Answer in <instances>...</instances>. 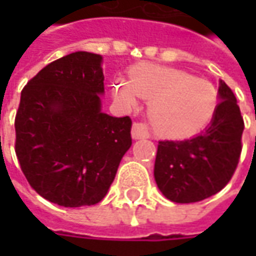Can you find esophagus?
I'll use <instances>...</instances> for the list:
<instances>
[{
    "mask_svg": "<svg viewBox=\"0 0 256 256\" xmlns=\"http://www.w3.org/2000/svg\"><path fill=\"white\" fill-rule=\"evenodd\" d=\"M131 135H132L134 140H144V138H148V130L142 124L135 122L132 125V130H131Z\"/></svg>",
    "mask_w": 256,
    "mask_h": 256,
    "instance_id": "obj_1",
    "label": "esophagus"
}]
</instances>
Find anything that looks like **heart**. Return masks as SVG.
I'll list each match as a JSON object with an SVG mask.
<instances>
[{"instance_id":"heart-1","label":"heart","mask_w":256,"mask_h":256,"mask_svg":"<svg viewBox=\"0 0 256 256\" xmlns=\"http://www.w3.org/2000/svg\"><path fill=\"white\" fill-rule=\"evenodd\" d=\"M114 98L132 110L140 96L151 101L148 116L151 125L162 136L190 138L211 122L218 95L211 82L195 78L185 71L156 64L134 66L130 81L114 82Z\"/></svg>"}]
</instances>
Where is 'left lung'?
I'll use <instances>...</instances> for the list:
<instances>
[{
    "label": "left lung",
    "mask_w": 256,
    "mask_h": 256,
    "mask_svg": "<svg viewBox=\"0 0 256 256\" xmlns=\"http://www.w3.org/2000/svg\"><path fill=\"white\" fill-rule=\"evenodd\" d=\"M211 124L184 141H160L154 176L170 201L191 204L210 198L230 182L240 161L244 120L231 88H218Z\"/></svg>",
    "instance_id": "1"
}]
</instances>
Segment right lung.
<instances>
[{
    "instance_id": "1",
    "label": "right lung",
    "mask_w": 256,
    "mask_h": 256,
    "mask_svg": "<svg viewBox=\"0 0 256 256\" xmlns=\"http://www.w3.org/2000/svg\"><path fill=\"white\" fill-rule=\"evenodd\" d=\"M102 56L78 51L48 64L21 92L15 154L26 181L61 206L106 195L132 144L131 118L101 111Z\"/></svg>"
}]
</instances>
